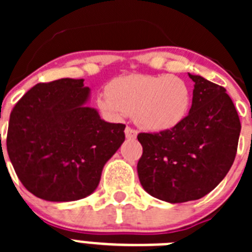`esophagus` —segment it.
Instances as JSON below:
<instances>
[{
	"label": "esophagus",
	"instance_id": "obj_1",
	"mask_svg": "<svg viewBox=\"0 0 252 252\" xmlns=\"http://www.w3.org/2000/svg\"><path fill=\"white\" fill-rule=\"evenodd\" d=\"M125 135H126V137H127V139L132 140L137 136V131L135 130V128L126 127L125 128Z\"/></svg>",
	"mask_w": 252,
	"mask_h": 252
}]
</instances>
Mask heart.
I'll return each instance as SVG.
<instances>
[{"instance_id": "1", "label": "heart", "mask_w": 252, "mask_h": 252, "mask_svg": "<svg viewBox=\"0 0 252 252\" xmlns=\"http://www.w3.org/2000/svg\"><path fill=\"white\" fill-rule=\"evenodd\" d=\"M107 92L97 97L102 112L113 119L133 115L140 127L153 132L179 126L192 104L189 84L170 74L122 75L108 83Z\"/></svg>"}]
</instances>
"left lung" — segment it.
I'll list each match as a JSON object with an SVG mask.
<instances>
[{"instance_id": "obj_1", "label": "left lung", "mask_w": 252, "mask_h": 252, "mask_svg": "<svg viewBox=\"0 0 252 252\" xmlns=\"http://www.w3.org/2000/svg\"><path fill=\"white\" fill-rule=\"evenodd\" d=\"M194 82L192 107L179 126L161 132H141L142 155L137 174L153 197L183 203L208 194L232 166L240 124L232 99L223 87L201 75Z\"/></svg>"}]
</instances>
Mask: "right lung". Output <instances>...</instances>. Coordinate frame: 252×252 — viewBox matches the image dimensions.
<instances>
[{
    "label": "right lung",
    "mask_w": 252,
    "mask_h": 252,
    "mask_svg": "<svg viewBox=\"0 0 252 252\" xmlns=\"http://www.w3.org/2000/svg\"><path fill=\"white\" fill-rule=\"evenodd\" d=\"M84 79L37 83L11 111L8 158L20 182L37 198L78 201L98 187L107 160L125 141L124 124L86 107Z\"/></svg>",
    "instance_id": "1"
}]
</instances>
